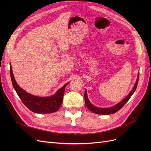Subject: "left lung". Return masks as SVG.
Wrapping results in <instances>:
<instances>
[{"label":"left lung","mask_w":151,"mask_h":151,"mask_svg":"<svg viewBox=\"0 0 151 151\" xmlns=\"http://www.w3.org/2000/svg\"><path fill=\"white\" fill-rule=\"evenodd\" d=\"M139 72L138 73V76L137 78V80L136 81L135 84L134 86V88L132 89V91L130 92V93L127 96L124 100H122L120 103H119L118 104H117L116 105L111 107V108H98L93 106L92 104H91V103L89 101L88 97V95H87V92L86 90H85V92H84V100H85V104L87 106L91 111L96 113V114H114L115 113H116L117 111H118L119 110H120L126 104L127 102L129 101V100L130 99V98L132 97V96L133 95V93H134V92L135 91L137 87V84L138 83V80H139Z\"/></svg>","instance_id":"1"}]
</instances>
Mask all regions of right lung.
<instances>
[{"instance_id": "1", "label": "right lung", "mask_w": 151, "mask_h": 151, "mask_svg": "<svg viewBox=\"0 0 151 151\" xmlns=\"http://www.w3.org/2000/svg\"><path fill=\"white\" fill-rule=\"evenodd\" d=\"M10 75L14 90L24 105L32 111L36 113H51L57 111L63 101L66 83L55 94L51 97H39L32 96L21 89L16 82L10 65Z\"/></svg>"}]
</instances>
